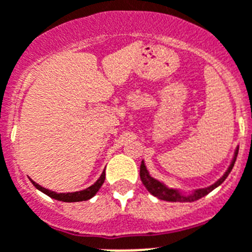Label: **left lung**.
I'll return each mask as SVG.
<instances>
[{"label": "left lung", "mask_w": 252, "mask_h": 252, "mask_svg": "<svg viewBox=\"0 0 252 252\" xmlns=\"http://www.w3.org/2000/svg\"><path fill=\"white\" fill-rule=\"evenodd\" d=\"M237 155H238V147L234 151V156L233 158H232V162H230L229 167L224 172V175L213 184V186L207 187V188H199V189H194L192 193H188V194H184L183 192H180L179 189H174V188H168L166 184L161 183L157 179L152 178L151 174L147 170V166H145L144 161H141L140 165V179L144 187L148 189V192L151 194H153L155 197L159 199H163V201H168V202H193V201H197V199L202 198L205 197L206 194H209L210 192H213L214 189L218 188V187L226 179V176L229 175V172L232 171V168L234 166V162L237 159Z\"/></svg>", "instance_id": "8db88e82"}]
</instances>
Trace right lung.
<instances>
[{
	"label": "right lung",
	"instance_id": "right-lung-1",
	"mask_svg": "<svg viewBox=\"0 0 252 252\" xmlns=\"http://www.w3.org/2000/svg\"><path fill=\"white\" fill-rule=\"evenodd\" d=\"M104 180H105V172L103 171L100 178L97 179L93 186L84 189V190L73 192V193H56V192H53V190H49V189L46 188H43V187H41L39 184H37L36 182H33V180H31V182H32L33 186L36 187L38 190H41V192L47 194V196L51 197V198L58 199V201H63V202H80V201H87V199L93 198V197L97 193V190L100 189V187L103 186Z\"/></svg>",
	"mask_w": 252,
	"mask_h": 252
}]
</instances>
